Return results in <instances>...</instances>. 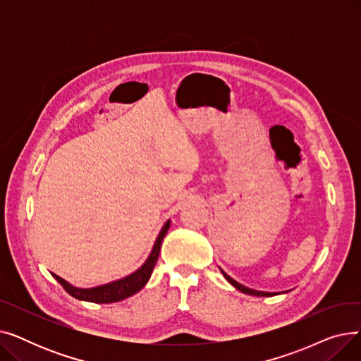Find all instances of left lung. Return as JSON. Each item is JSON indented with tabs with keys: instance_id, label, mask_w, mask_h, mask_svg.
Masks as SVG:
<instances>
[{
	"instance_id": "8db88e82",
	"label": "left lung",
	"mask_w": 361,
	"mask_h": 361,
	"mask_svg": "<svg viewBox=\"0 0 361 361\" xmlns=\"http://www.w3.org/2000/svg\"><path fill=\"white\" fill-rule=\"evenodd\" d=\"M221 269V268H219ZM221 272H222V275L225 276V279L228 281L231 286L234 287V288H237L238 291H241V293H244V294H249V295H256V297H272V295H276L278 293H264V291H256V290H252V288H247V287H244V286H241L240 282H237L235 279H233L230 275H226L222 269H221Z\"/></svg>"
}]
</instances>
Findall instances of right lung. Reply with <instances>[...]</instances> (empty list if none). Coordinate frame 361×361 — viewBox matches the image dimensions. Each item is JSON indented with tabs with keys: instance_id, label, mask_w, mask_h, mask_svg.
<instances>
[{
	"instance_id": "add662e5",
	"label": "right lung",
	"mask_w": 361,
	"mask_h": 361,
	"mask_svg": "<svg viewBox=\"0 0 361 361\" xmlns=\"http://www.w3.org/2000/svg\"><path fill=\"white\" fill-rule=\"evenodd\" d=\"M169 225L171 221L168 219L162 230L154 244V249H152L149 257L146 259V262L142 264V267L135 271L133 274H130L128 276H124L121 279L117 281H112L105 283V286H99V287H93V288H78V287H73L71 283H68L66 279L60 278L59 275L52 274V276L59 281L63 288L74 298L78 300H83V301H90V302H116V301H121L124 298L131 297L133 294L139 293L145 286L146 282L149 281L152 272H154L155 268V263L158 260L159 252H161V244L162 240L165 237V234L169 230Z\"/></svg>"
}]
</instances>
